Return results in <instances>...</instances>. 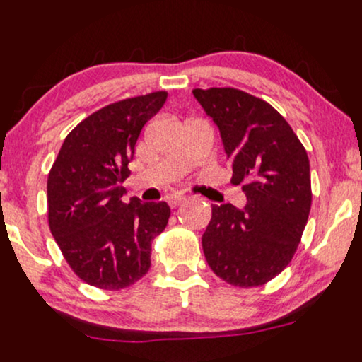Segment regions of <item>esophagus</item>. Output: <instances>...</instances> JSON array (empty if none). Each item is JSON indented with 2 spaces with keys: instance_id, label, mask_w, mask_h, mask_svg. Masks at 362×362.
Segmentation results:
<instances>
[{
  "instance_id": "esophagus-1",
  "label": "esophagus",
  "mask_w": 362,
  "mask_h": 362,
  "mask_svg": "<svg viewBox=\"0 0 362 362\" xmlns=\"http://www.w3.org/2000/svg\"><path fill=\"white\" fill-rule=\"evenodd\" d=\"M185 199H186V197H181V194H173V197L168 198V203L171 205V208H176L177 205H181Z\"/></svg>"
}]
</instances>
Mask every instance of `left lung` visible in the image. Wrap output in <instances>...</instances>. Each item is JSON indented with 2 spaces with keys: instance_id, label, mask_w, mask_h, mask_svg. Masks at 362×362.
Here are the masks:
<instances>
[{
  "instance_id": "obj_1",
  "label": "left lung",
  "mask_w": 362,
  "mask_h": 362,
  "mask_svg": "<svg viewBox=\"0 0 362 362\" xmlns=\"http://www.w3.org/2000/svg\"><path fill=\"white\" fill-rule=\"evenodd\" d=\"M218 127L232 182L247 203L211 206L202 237L208 266L239 288L266 284L290 264L312 206L307 151L288 122L261 98L235 88L193 89Z\"/></svg>"
}]
</instances>
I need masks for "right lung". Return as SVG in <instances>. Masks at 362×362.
Here are the masks:
<instances>
[{
    "mask_svg": "<svg viewBox=\"0 0 362 362\" xmlns=\"http://www.w3.org/2000/svg\"><path fill=\"white\" fill-rule=\"evenodd\" d=\"M168 93L127 98L98 110L64 140L47 180L49 227L84 283L117 291L151 267V244L168 225L165 202L123 203L140 130Z\"/></svg>",
    "mask_w": 362,
    "mask_h": 362,
    "instance_id": "1",
    "label": "right lung"
}]
</instances>
